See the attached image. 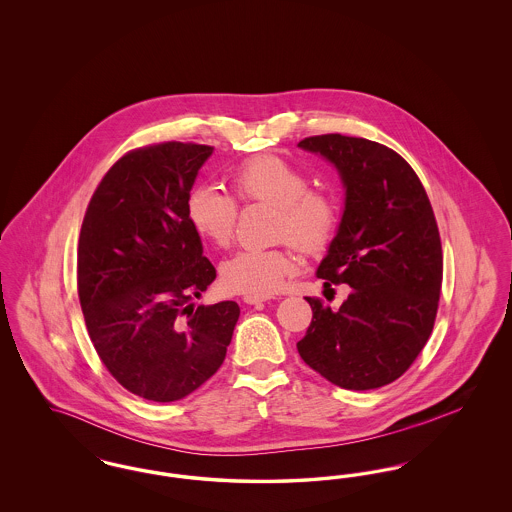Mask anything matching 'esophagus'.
Returning <instances> with one entry per match:
<instances>
[{"mask_svg":"<svg viewBox=\"0 0 512 512\" xmlns=\"http://www.w3.org/2000/svg\"><path fill=\"white\" fill-rule=\"evenodd\" d=\"M244 299V303L247 305H255V303H263V301H267V295H244L242 297Z\"/></svg>","mask_w":512,"mask_h":512,"instance_id":"1","label":"esophagus"}]
</instances>
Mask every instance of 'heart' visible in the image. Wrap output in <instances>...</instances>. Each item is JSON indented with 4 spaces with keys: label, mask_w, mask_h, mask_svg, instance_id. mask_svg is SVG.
I'll return each instance as SVG.
<instances>
[{
    "label": "heart",
    "mask_w": 512,
    "mask_h": 512,
    "mask_svg": "<svg viewBox=\"0 0 512 512\" xmlns=\"http://www.w3.org/2000/svg\"><path fill=\"white\" fill-rule=\"evenodd\" d=\"M232 192L215 182L190 190L186 215L195 232L209 244L226 247L234 240L240 203H265L276 209L274 238L315 255L324 251L340 224L338 201L322 190H313L305 172L278 155L247 159L230 174ZM297 259L288 245L268 249H242L220 265L226 290L245 295L278 292L293 274Z\"/></svg>",
    "instance_id": "1"
}]
</instances>
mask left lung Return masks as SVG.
I'll use <instances>...</instances> for the list:
<instances>
[{
    "label": "left lung",
    "mask_w": 512,
    "mask_h": 512,
    "mask_svg": "<svg viewBox=\"0 0 512 512\" xmlns=\"http://www.w3.org/2000/svg\"><path fill=\"white\" fill-rule=\"evenodd\" d=\"M330 159L347 188L338 236L318 267L351 292L338 311L307 297L313 320L301 359L343 390H374L409 370L434 330L443 251L432 203L390 147L341 134L299 142Z\"/></svg>",
    "instance_id": "obj_1"
}]
</instances>
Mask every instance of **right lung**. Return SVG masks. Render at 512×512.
Instances as JSON below:
<instances>
[{
    "label": "right lung",
    "mask_w": 512,
    "mask_h": 512,
    "mask_svg": "<svg viewBox=\"0 0 512 512\" xmlns=\"http://www.w3.org/2000/svg\"><path fill=\"white\" fill-rule=\"evenodd\" d=\"M213 147L161 142L124 153L92 195L78 238L76 284L90 340L122 388L178 401L219 370L236 301L194 307L217 278L186 215Z\"/></svg>",
    "instance_id": "right-lung-1"
}]
</instances>
